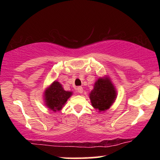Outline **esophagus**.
Here are the masks:
<instances>
[{"mask_svg": "<svg viewBox=\"0 0 160 160\" xmlns=\"http://www.w3.org/2000/svg\"><path fill=\"white\" fill-rule=\"evenodd\" d=\"M76 90H77V92L78 93L82 94L83 92V88L82 87H78L77 88H76Z\"/></svg>", "mask_w": 160, "mask_h": 160, "instance_id": "esophagus-1", "label": "esophagus"}]
</instances>
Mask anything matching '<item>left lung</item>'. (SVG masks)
Masks as SVG:
<instances>
[{"instance_id":"8db88e82","label":"left lung","mask_w":160,"mask_h":160,"mask_svg":"<svg viewBox=\"0 0 160 160\" xmlns=\"http://www.w3.org/2000/svg\"><path fill=\"white\" fill-rule=\"evenodd\" d=\"M117 93L112 83L108 78H99L92 90L90 98L92 105L100 111L109 108L115 100Z\"/></svg>"}]
</instances>
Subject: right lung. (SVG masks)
Instances as JSON below:
<instances>
[{
	"instance_id": "right-lung-1",
	"label": "right lung",
	"mask_w": 160,
	"mask_h": 160,
	"mask_svg": "<svg viewBox=\"0 0 160 160\" xmlns=\"http://www.w3.org/2000/svg\"><path fill=\"white\" fill-rule=\"evenodd\" d=\"M46 105L51 110L60 111L72 95L71 92L65 91L58 82H54L44 93Z\"/></svg>"
}]
</instances>
